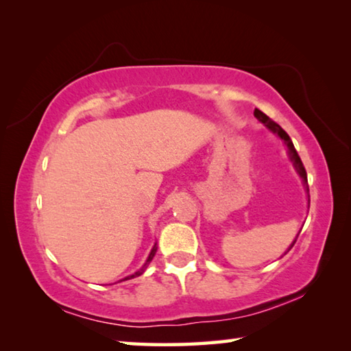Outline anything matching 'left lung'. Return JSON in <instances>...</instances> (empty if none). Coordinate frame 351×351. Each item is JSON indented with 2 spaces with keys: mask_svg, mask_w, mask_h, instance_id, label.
I'll return each instance as SVG.
<instances>
[{
  "mask_svg": "<svg viewBox=\"0 0 351 351\" xmlns=\"http://www.w3.org/2000/svg\"><path fill=\"white\" fill-rule=\"evenodd\" d=\"M254 116L258 119V122H261L263 123V125L269 130L271 133H274L278 139H282V142L285 144V147H287V150H288V156H289V161L293 162V165H294V169H295V171L297 173H299V176L302 178V182H304V187H305V190L308 192V180H306V171H305V167H304V164H302V161H300V156L299 154H297V152H295V148H294V144H293V141H291V138L288 136V133L285 132V130L278 125V123H276L274 121H271V119L265 114V112H261L260 110H257L255 108L254 110ZM308 201H310V197H308ZM300 234V232H299ZM299 234H297V237H299ZM297 237H295V240H297ZM295 240L291 243V246L288 247V251L287 252H289V249L294 246V243H295ZM285 252V254H287ZM283 254V255H285Z\"/></svg>",
  "mask_w": 351,
  "mask_h": 351,
  "instance_id": "1",
  "label": "left lung"
}]
</instances>
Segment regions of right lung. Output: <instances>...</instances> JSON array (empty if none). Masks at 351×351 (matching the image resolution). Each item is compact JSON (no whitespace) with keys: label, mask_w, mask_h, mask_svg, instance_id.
<instances>
[{"label":"right lung","mask_w":351,"mask_h":351,"mask_svg":"<svg viewBox=\"0 0 351 351\" xmlns=\"http://www.w3.org/2000/svg\"><path fill=\"white\" fill-rule=\"evenodd\" d=\"M156 251H158V246H156V243H154V246L152 247V251H150V254H148V257H147V260H145V263L141 266V268L136 271V272H133L132 276H127L125 278H122V280H119V282H123V280H130V278H134V277H138V276H141V274H144V271L148 268V265H150V261L153 260V257H154V254H156Z\"/></svg>","instance_id":"1"}]
</instances>
